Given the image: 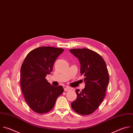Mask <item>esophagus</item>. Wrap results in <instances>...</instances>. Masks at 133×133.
Wrapping results in <instances>:
<instances>
[{"label": "esophagus", "mask_w": 133, "mask_h": 133, "mask_svg": "<svg viewBox=\"0 0 133 133\" xmlns=\"http://www.w3.org/2000/svg\"><path fill=\"white\" fill-rule=\"evenodd\" d=\"M64 91H65V92H68V91H69L71 90V89L70 88H65L64 89Z\"/></svg>", "instance_id": "1"}]
</instances>
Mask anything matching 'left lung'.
I'll return each mask as SVG.
<instances>
[{
  "mask_svg": "<svg viewBox=\"0 0 133 133\" xmlns=\"http://www.w3.org/2000/svg\"><path fill=\"white\" fill-rule=\"evenodd\" d=\"M70 51L78 58L80 72L85 82L84 89L76 90L77 98L71 103V107L79 114L90 115L104 98L110 79L109 71L103 58L96 52L87 48L70 49Z\"/></svg>",
  "mask_w": 133,
  "mask_h": 133,
  "instance_id": "1",
  "label": "left lung"
}]
</instances>
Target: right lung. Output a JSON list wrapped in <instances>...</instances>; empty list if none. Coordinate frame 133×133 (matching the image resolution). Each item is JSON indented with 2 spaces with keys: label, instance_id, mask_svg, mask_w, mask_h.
Here are the masks:
<instances>
[{
  "label": "right lung",
  "instance_id": "obj_1",
  "mask_svg": "<svg viewBox=\"0 0 133 133\" xmlns=\"http://www.w3.org/2000/svg\"><path fill=\"white\" fill-rule=\"evenodd\" d=\"M62 48L41 46L31 51L21 67L20 85L24 99L30 109L39 114L46 113L54 108L57 98L64 89L54 87L45 78L52 71Z\"/></svg>",
  "mask_w": 133,
  "mask_h": 133
}]
</instances>
